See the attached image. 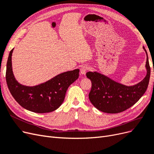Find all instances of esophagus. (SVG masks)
<instances>
[{"mask_svg": "<svg viewBox=\"0 0 154 154\" xmlns=\"http://www.w3.org/2000/svg\"><path fill=\"white\" fill-rule=\"evenodd\" d=\"M88 70V66H82L81 68V70H80L81 73L82 74V75H86V73Z\"/></svg>", "mask_w": 154, "mask_h": 154, "instance_id": "34e87169", "label": "esophagus"}]
</instances>
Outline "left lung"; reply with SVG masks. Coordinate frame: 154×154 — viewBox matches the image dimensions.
<instances>
[{
	"instance_id": "8db88e82",
	"label": "left lung",
	"mask_w": 154,
	"mask_h": 154,
	"mask_svg": "<svg viewBox=\"0 0 154 154\" xmlns=\"http://www.w3.org/2000/svg\"><path fill=\"white\" fill-rule=\"evenodd\" d=\"M145 77L134 86H125L97 72H88L86 77L90 79L91 90L89 98L97 109L106 113H118L125 111L135 104L146 91L150 76V67L147 52Z\"/></svg>"
}]
</instances>
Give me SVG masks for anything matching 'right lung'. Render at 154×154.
I'll return each mask as SVG.
<instances>
[{
  "mask_svg": "<svg viewBox=\"0 0 154 154\" xmlns=\"http://www.w3.org/2000/svg\"><path fill=\"white\" fill-rule=\"evenodd\" d=\"M9 52L6 66V79L9 90L22 107L36 113L56 110L64 101L68 87L79 78V69L61 73L45 82L34 86L20 84L14 76L11 56Z\"/></svg>",
  "mask_w": 154,
  "mask_h": 154,
  "instance_id": "obj_1",
  "label": "right lung"
}]
</instances>
